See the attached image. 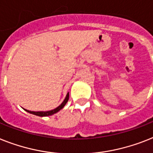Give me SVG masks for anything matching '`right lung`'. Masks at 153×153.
Segmentation results:
<instances>
[{
  "label": "right lung",
  "instance_id": "right-lung-1",
  "mask_svg": "<svg viewBox=\"0 0 153 153\" xmlns=\"http://www.w3.org/2000/svg\"><path fill=\"white\" fill-rule=\"evenodd\" d=\"M69 100V93L67 94V96H66L65 99L64 100V101L61 103V105H59V106L56 108L55 109H53V110H51V111H29V110H27V109H24L25 111H27V112L30 113V114H33V115H38V116H41V117H44V116H49V115H52L53 114H55V113L58 112L59 111H60L64 106L67 104V102Z\"/></svg>",
  "mask_w": 153,
  "mask_h": 153
}]
</instances>
